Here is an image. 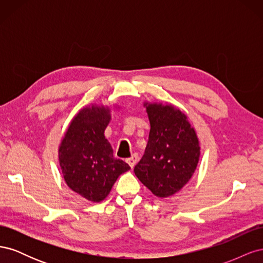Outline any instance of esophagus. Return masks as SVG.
<instances>
[{
  "instance_id": "34e87169",
  "label": "esophagus",
  "mask_w": 263,
  "mask_h": 263,
  "mask_svg": "<svg viewBox=\"0 0 263 263\" xmlns=\"http://www.w3.org/2000/svg\"><path fill=\"white\" fill-rule=\"evenodd\" d=\"M137 161H138V155L137 154H134L129 158L126 159V162L130 165V168H134L135 164L137 163Z\"/></svg>"
}]
</instances>
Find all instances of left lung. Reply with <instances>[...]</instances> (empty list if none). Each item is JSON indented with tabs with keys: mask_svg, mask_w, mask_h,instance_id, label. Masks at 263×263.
Returning <instances> with one entry per match:
<instances>
[{
	"mask_svg": "<svg viewBox=\"0 0 263 263\" xmlns=\"http://www.w3.org/2000/svg\"><path fill=\"white\" fill-rule=\"evenodd\" d=\"M150 132L145 154L134 172L158 197H169L192 178L200 142L184 113L171 104L145 103Z\"/></svg>",
	"mask_w": 263,
	"mask_h": 263,
	"instance_id": "left-lung-1",
	"label": "left lung"
}]
</instances>
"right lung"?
I'll return each instance as SVG.
<instances>
[{
    "instance_id": "1",
    "label": "right lung",
    "mask_w": 263,
    "mask_h": 263,
    "mask_svg": "<svg viewBox=\"0 0 263 263\" xmlns=\"http://www.w3.org/2000/svg\"><path fill=\"white\" fill-rule=\"evenodd\" d=\"M110 121L109 108L92 105L82 108L59 146V163L67 185L87 201L99 203L130 166L113 156L104 136Z\"/></svg>"
}]
</instances>
